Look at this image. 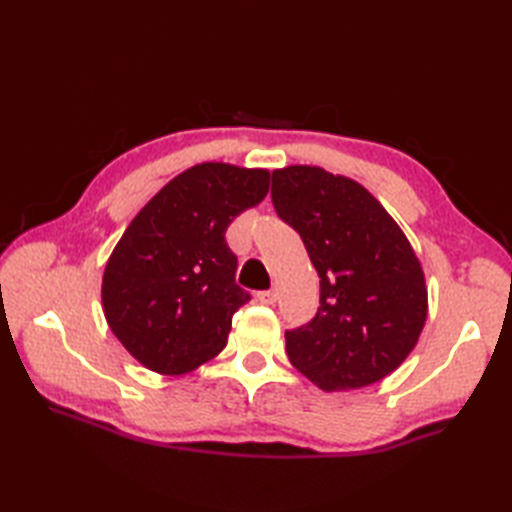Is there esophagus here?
Returning a JSON list of instances; mask_svg holds the SVG:
<instances>
[{"label":"esophagus","instance_id":"1","mask_svg":"<svg viewBox=\"0 0 512 512\" xmlns=\"http://www.w3.org/2000/svg\"><path fill=\"white\" fill-rule=\"evenodd\" d=\"M257 299H259V303H264V306H273L275 299H277V292L275 290H262V292H257Z\"/></svg>","mask_w":512,"mask_h":512}]
</instances>
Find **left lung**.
Wrapping results in <instances>:
<instances>
[{
	"mask_svg": "<svg viewBox=\"0 0 512 512\" xmlns=\"http://www.w3.org/2000/svg\"><path fill=\"white\" fill-rule=\"evenodd\" d=\"M270 198L321 279L314 319L286 330L290 363L325 391L378 383L405 361L427 319L405 233L361 184L321 167L273 171Z\"/></svg>",
	"mask_w": 512,
	"mask_h": 512,
	"instance_id": "1",
	"label": "left lung"
}]
</instances>
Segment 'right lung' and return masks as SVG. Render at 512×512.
<instances>
[{
  "mask_svg": "<svg viewBox=\"0 0 512 512\" xmlns=\"http://www.w3.org/2000/svg\"><path fill=\"white\" fill-rule=\"evenodd\" d=\"M270 173L202 162L162 187L127 226L103 275L116 339L158 374H187L226 345L250 299L224 233L266 198Z\"/></svg>",
  "mask_w": 512,
  "mask_h": 512,
  "instance_id": "obj_1",
  "label": "right lung"
}]
</instances>
